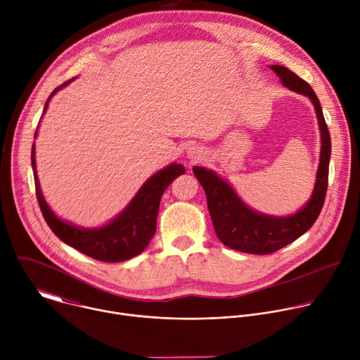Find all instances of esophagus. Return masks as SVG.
Here are the masks:
<instances>
[{
	"instance_id": "34e87169",
	"label": "esophagus",
	"mask_w": 360,
	"mask_h": 360,
	"mask_svg": "<svg viewBox=\"0 0 360 360\" xmlns=\"http://www.w3.org/2000/svg\"><path fill=\"white\" fill-rule=\"evenodd\" d=\"M188 153H189V157H192V160L200 158V150H199L198 146H191L189 150H188Z\"/></svg>"
}]
</instances>
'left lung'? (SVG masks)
<instances>
[{
  "label": "left lung",
  "instance_id": "1",
  "mask_svg": "<svg viewBox=\"0 0 360 360\" xmlns=\"http://www.w3.org/2000/svg\"><path fill=\"white\" fill-rule=\"evenodd\" d=\"M271 68L279 75L285 86L309 96L318 115L322 135L321 162L315 191L309 202L292 217L276 218L261 215L249 210L235 191L217 174L200 167H193V174L207 193L208 210L219 240L231 249L253 255L274 253L312 228L323 208L329 178L330 134L315 91L289 68L282 65H272Z\"/></svg>",
  "mask_w": 360,
  "mask_h": 360
}]
</instances>
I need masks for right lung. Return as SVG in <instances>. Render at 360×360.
Wrapping results in <instances>:
<instances>
[{"mask_svg":"<svg viewBox=\"0 0 360 360\" xmlns=\"http://www.w3.org/2000/svg\"><path fill=\"white\" fill-rule=\"evenodd\" d=\"M64 85L65 82L51 92L45 102L42 115L48 108L51 96ZM34 136H37V132ZM34 153L35 149L32 145L31 164L34 169L35 195L45 222L63 242L102 262H122L131 259L148 246L157 231L160 202L165 189L174 182V179L185 174V168L179 164L167 167L142 185L132 202L128 205V208L115 221L99 229H79L58 219L56 214L48 208L39 189Z\"/></svg>","mask_w":360,"mask_h":360,"instance_id":"1","label":"right lung"}]
</instances>
